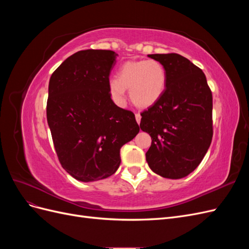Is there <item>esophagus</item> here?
<instances>
[{
    "instance_id": "34e87169",
    "label": "esophagus",
    "mask_w": 249,
    "mask_h": 249,
    "mask_svg": "<svg viewBox=\"0 0 249 249\" xmlns=\"http://www.w3.org/2000/svg\"><path fill=\"white\" fill-rule=\"evenodd\" d=\"M135 117H136V122L138 123V124H140V120H141V115L139 114V113H137L136 115H135Z\"/></svg>"
}]
</instances>
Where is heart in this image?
<instances>
[{"label": "heart", "mask_w": 249, "mask_h": 249, "mask_svg": "<svg viewBox=\"0 0 249 249\" xmlns=\"http://www.w3.org/2000/svg\"><path fill=\"white\" fill-rule=\"evenodd\" d=\"M166 71L157 60L127 61L109 82V95L116 106L124 107L125 89H130L132 103L138 108H149L161 99L166 87Z\"/></svg>", "instance_id": "1"}]
</instances>
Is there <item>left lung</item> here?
<instances>
[{"label":"left lung","instance_id":"1","mask_svg":"<svg viewBox=\"0 0 249 249\" xmlns=\"http://www.w3.org/2000/svg\"><path fill=\"white\" fill-rule=\"evenodd\" d=\"M166 71V88L141 113L140 129L152 137L149 168L163 178L187 177L200 164L213 137L212 92L205 73L178 54H153Z\"/></svg>","mask_w":249,"mask_h":249}]
</instances>
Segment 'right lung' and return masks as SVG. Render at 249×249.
<instances>
[{
	"label": "right lung",
	"instance_id": "obj_1",
	"mask_svg": "<svg viewBox=\"0 0 249 249\" xmlns=\"http://www.w3.org/2000/svg\"><path fill=\"white\" fill-rule=\"evenodd\" d=\"M113 51L74 53L53 72L47 119L58 159L80 182L106 178L120 165V148L139 133L134 113L109 95Z\"/></svg>",
	"mask_w": 249,
	"mask_h": 249
}]
</instances>
